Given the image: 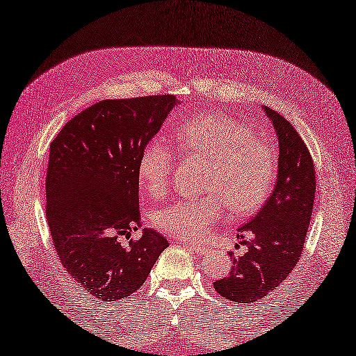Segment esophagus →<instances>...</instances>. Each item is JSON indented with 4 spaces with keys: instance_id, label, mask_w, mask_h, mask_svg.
I'll return each mask as SVG.
<instances>
[{
    "instance_id": "obj_1",
    "label": "esophagus",
    "mask_w": 356,
    "mask_h": 356,
    "mask_svg": "<svg viewBox=\"0 0 356 356\" xmlns=\"http://www.w3.org/2000/svg\"><path fill=\"white\" fill-rule=\"evenodd\" d=\"M188 245V248H191L192 252H194L195 254H204L207 253V248L202 247V245H195V244H186Z\"/></svg>"
}]
</instances>
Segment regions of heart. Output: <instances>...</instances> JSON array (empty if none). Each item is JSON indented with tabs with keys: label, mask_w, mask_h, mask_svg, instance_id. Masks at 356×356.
Wrapping results in <instances>:
<instances>
[{
	"label": "heart",
	"mask_w": 356,
	"mask_h": 356,
	"mask_svg": "<svg viewBox=\"0 0 356 356\" xmlns=\"http://www.w3.org/2000/svg\"><path fill=\"white\" fill-rule=\"evenodd\" d=\"M173 143L186 156L209 159L204 188L211 194L181 198L156 211L153 223L159 232L184 241L202 239L227 208L234 217H245L269 198L277 178V156L247 123L220 112H203L177 124ZM173 162L175 152L161 139H152L142 148L137 178L148 195H167Z\"/></svg>",
	"instance_id": "obj_1"
}]
</instances>
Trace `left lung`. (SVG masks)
<instances>
[{
  "instance_id": "1",
  "label": "left lung",
  "mask_w": 356,
  "mask_h": 356,
  "mask_svg": "<svg viewBox=\"0 0 356 356\" xmlns=\"http://www.w3.org/2000/svg\"><path fill=\"white\" fill-rule=\"evenodd\" d=\"M264 111L280 143L275 188L258 214L239 228L245 253H229L232 270L214 282L222 297L245 305L264 300L298 263L316 195L314 161L307 143L283 115L270 108Z\"/></svg>"
}]
</instances>
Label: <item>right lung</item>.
<instances>
[{
	"label": "right lung",
	"instance_id": "1",
	"mask_svg": "<svg viewBox=\"0 0 356 356\" xmlns=\"http://www.w3.org/2000/svg\"><path fill=\"white\" fill-rule=\"evenodd\" d=\"M178 103L173 95L103 99L73 117L49 143L45 213L62 266L102 302L140 288L168 247L142 229L137 161ZM129 241L122 244V239Z\"/></svg>",
	"mask_w": 356,
	"mask_h": 356
}]
</instances>
